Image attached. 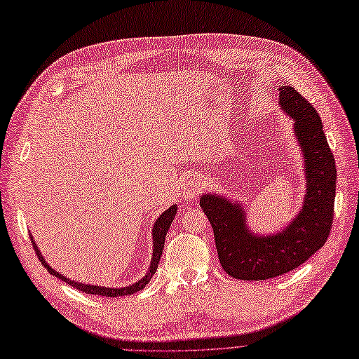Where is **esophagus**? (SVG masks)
Masks as SVG:
<instances>
[{
    "label": "esophagus",
    "instance_id": "1",
    "mask_svg": "<svg viewBox=\"0 0 359 359\" xmlns=\"http://www.w3.org/2000/svg\"><path fill=\"white\" fill-rule=\"evenodd\" d=\"M201 191H203V182H201V179L192 177V179L187 183V187L183 188L182 194H183V198H184V200H189V201H191V200L198 198Z\"/></svg>",
    "mask_w": 359,
    "mask_h": 359
}]
</instances>
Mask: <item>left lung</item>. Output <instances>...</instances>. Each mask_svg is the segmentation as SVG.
I'll use <instances>...</instances> for the list:
<instances>
[{"instance_id":"obj_1","label":"left lung","mask_w":359,"mask_h":359,"mask_svg":"<svg viewBox=\"0 0 359 359\" xmlns=\"http://www.w3.org/2000/svg\"><path fill=\"white\" fill-rule=\"evenodd\" d=\"M279 90V106L294 121V135L304 159L306 194L298 215L283 229L259 236L248 225L246 207L240 201L217 192L200 198L222 269L240 280L273 279L297 269L325 245L332 225L337 171L320 118L292 86Z\"/></svg>"}]
</instances>
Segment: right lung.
<instances>
[{"label":"right lung","mask_w":359,"mask_h":359,"mask_svg":"<svg viewBox=\"0 0 359 359\" xmlns=\"http://www.w3.org/2000/svg\"><path fill=\"white\" fill-rule=\"evenodd\" d=\"M177 213V204H172L171 207H168V209L161 213L158 216V219L154 224V228H152V238H154V253H152V258H150V265H149V270L146 271V274L142 277L140 280L134 282L133 285L130 286H122V287H106V286H98V285H89V283H80L77 280H70L67 279L65 276H62L61 273L55 271L50 265L44 261L41 252L37 248V243L36 240L32 238L31 236V240H32V246H34V250H36L39 259L41 261V264L44 265V269H48V271L57 277V279L64 280L65 283H68L70 286L79 289V291L82 292H86V294H94V295H101V297H123V295H131V294H135L138 291H142V289L149 283V280L152 279V276L155 274L156 269H158V264H159V259L161 257H163V250H164V243H165V236H167V231L170 229V225L172 224V221H175V216Z\"/></svg>","instance_id":"1"}]
</instances>
